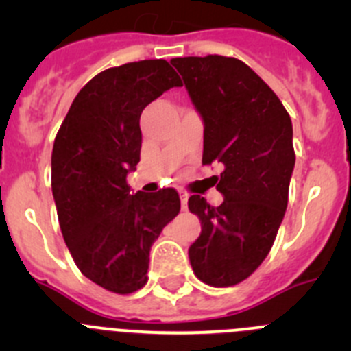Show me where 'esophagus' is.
<instances>
[{
	"mask_svg": "<svg viewBox=\"0 0 351 351\" xmlns=\"http://www.w3.org/2000/svg\"><path fill=\"white\" fill-rule=\"evenodd\" d=\"M180 198H182V208L186 210V207H189V193L180 192Z\"/></svg>",
	"mask_w": 351,
	"mask_h": 351,
	"instance_id": "esophagus-1",
	"label": "esophagus"
}]
</instances>
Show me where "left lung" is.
<instances>
[{"instance_id": "left-lung-1", "label": "left lung", "mask_w": 351, "mask_h": 351, "mask_svg": "<svg viewBox=\"0 0 351 351\" xmlns=\"http://www.w3.org/2000/svg\"><path fill=\"white\" fill-rule=\"evenodd\" d=\"M171 64L204 120L202 165L224 168L215 176L224 197L219 207L200 195L189 198L202 224L190 263L205 284L231 287L260 267L277 238L295 165L292 120L271 88L239 59L176 58Z\"/></svg>"}]
</instances>
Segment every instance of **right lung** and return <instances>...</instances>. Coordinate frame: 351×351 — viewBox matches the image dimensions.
Masks as SVG:
<instances>
[{"label":"right lung","mask_w":351,"mask_h":351,"mask_svg":"<svg viewBox=\"0 0 351 351\" xmlns=\"http://www.w3.org/2000/svg\"><path fill=\"white\" fill-rule=\"evenodd\" d=\"M180 76L162 59L110 67L74 98L52 149V195L81 274L115 293L146 285L149 251L180 212L176 190L130 193L141 159L143 110Z\"/></svg>","instance_id":"right-lung-1"}]
</instances>
